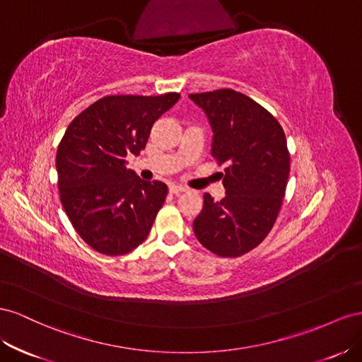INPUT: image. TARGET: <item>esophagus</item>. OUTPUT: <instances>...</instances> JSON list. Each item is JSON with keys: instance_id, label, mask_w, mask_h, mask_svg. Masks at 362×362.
Instances as JSON below:
<instances>
[{"instance_id": "1", "label": "esophagus", "mask_w": 362, "mask_h": 362, "mask_svg": "<svg viewBox=\"0 0 362 362\" xmlns=\"http://www.w3.org/2000/svg\"><path fill=\"white\" fill-rule=\"evenodd\" d=\"M187 189L188 188L187 187H182V185H175V183L170 185V192L171 194H180V192H185Z\"/></svg>"}]
</instances>
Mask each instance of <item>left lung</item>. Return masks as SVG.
<instances>
[{"label":"left lung","mask_w":362,"mask_h":362,"mask_svg":"<svg viewBox=\"0 0 362 362\" xmlns=\"http://www.w3.org/2000/svg\"><path fill=\"white\" fill-rule=\"evenodd\" d=\"M209 118L212 158L226 165L224 199L203 195L194 233L221 257L253 250L270 233L290 175V151L279 121L250 97L233 89L189 94Z\"/></svg>","instance_id":"obj_1"}]
</instances>
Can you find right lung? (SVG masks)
<instances>
[{
    "mask_svg": "<svg viewBox=\"0 0 362 362\" xmlns=\"http://www.w3.org/2000/svg\"><path fill=\"white\" fill-rule=\"evenodd\" d=\"M179 97L107 95L68 126L56 154L60 203L95 252L126 255L148 236L168 188L141 180L126 158L146 148L153 124Z\"/></svg>",
    "mask_w": 362,
    "mask_h": 362,
    "instance_id": "obj_1",
    "label": "right lung"
}]
</instances>
